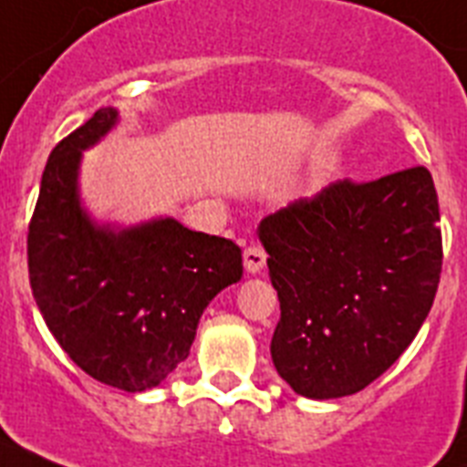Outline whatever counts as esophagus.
Segmentation results:
<instances>
[{"mask_svg": "<svg viewBox=\"0 0 467 467\" xmlns=\"http://www.w3.org/2000/svg\"><path fill=\"white\" fill-rule=\"evenodd\" d=\"M243 264H245L247 274H259V271L264 269V264H266V253H264L259 245L245 247V253H243Z\"/></svg>", "mask_w": 467, "mask_h": 467, "instance_id": "obj_1", "label": "esophagus"}]
</instances>
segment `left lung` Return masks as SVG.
Segmentation results:
<instances>
[{
    "label": "left lung",
    "mask_w": 467,
    "mask_h": 467,
    "mask_svg": "<svg viewBox=\"0 0 467 467\" xmlns=\"http://www.w3.org/2000/svg\"><path fill=\"white\" fill-rule=\"evenodd\" d=\"M428 168L327 184L259 222L278 292L271 358L311 400L353 395L414 341L442 274Z\"/></svg>",
    "instance_id": "left-lung-1"
}]
</instances>
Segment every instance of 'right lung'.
<instances>
[{
	"label": "right lung",
	"mask_w": 467,
	"mask_h": 467,
	"mask_svg": "<svg viewBox=\"0 0 467 467\" xmlns=\"http://www.w3.org/2000/svg\"><path fill=\"white\" fill-rule=\"evenodd\" d=\"M102 107L60 140L41 175L27 231L36 306L88 377L119 390L159 386L182 360L205 306L243 275L241 247L172 217L117 229L81 208V151L117 126Z\"/></svg>",
	"instance_id": "right-lung-1"
}]
</instances>
